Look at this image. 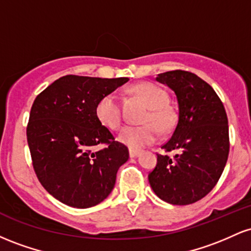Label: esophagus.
Instances as JSON below:
<instances>
[{"label": "esophagus", "instance_id": "34e87169", "mask_svg": "<svg viewBox=\"0 0 251 251\" xmlns=\"http://www.w3.org/2000/svg\"><path fill=\"white\" fill-rule=\"evenodd\" d=\"M138 154H139V150H132V149H129V157L134 158V157H137Z\"/></svg>", "mask_w": 251, "mask_h": 251}]
</instances>
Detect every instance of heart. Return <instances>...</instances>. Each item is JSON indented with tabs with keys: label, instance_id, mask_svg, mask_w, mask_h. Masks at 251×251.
<instances>
[{
	"label": "heart",
	"instance_id": "1",
	"mask_svg": "<svg viewBox=\"0 0 251 251\" xmlns=\"http://www.w3.org/2000/svg\"><path fill=\"white\" fill-rule=\"evenodd\" d=\"M134 91L145 99L151 107L145 118V125L125 126L118 134V140L132 150H139L154 143L159 137V129L168 131L175 124V112L169 106V94L165 89L154 83L144 82L137 85ZM98 119L111 129H117L124 122V112L118 93L105 94L96 107Z\"/></svg>",
	"mask_w": 251,
	"mask_h": 251
}]
</instances>
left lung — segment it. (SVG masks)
I'll return each instance as SVG.
<instances>
[{"mask_svg":"<svg viewBox=\"0 0 251 251\" xmlns=\"http://www.w3.org/2000/svg\"><path fill=\"white\" fill-rule=\"evenodd\" d=\"M155 80L176 93L178 120L162 146L176 154L157 153L150 185L160 200L188 205L205 197L226 168L230 149L226 112L214 88L191 72H165Z\"/></svg>","mask_w":251,"mask_h":251,"instance_id":"8db88e82","label":"left lung"}]
</instances>
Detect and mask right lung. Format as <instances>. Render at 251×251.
I'll return each instance as SVG.
<instances>
[{
  "mask_svg": "<svg viewBox=\"0 0 251 251\" xmlns=\"http://www.w3.org/2000/svg\"><path fill=\"white\" fill-rule=\"evenodd\" d=\"M128 77L65 75L42 91L31 106L27 142L35 175L48 194L72 208L86 209L105 200L128 149L96 114L99 99ZM106 148L94 152L93 148Z\"/></svg>",
  "mask_w": 251,
  "mask_h": 251,
  "instance_id": "obj_1",
  "label": "right lung"
}]
</instances>
